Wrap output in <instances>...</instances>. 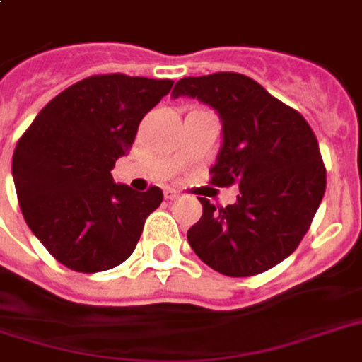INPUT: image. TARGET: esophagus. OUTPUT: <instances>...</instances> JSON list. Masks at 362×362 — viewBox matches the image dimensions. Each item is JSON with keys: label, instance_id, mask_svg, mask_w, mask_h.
I'll return each mask as SVG.
<instances>
[{"label": "esophagus", "instance_id": "esophagus-1", "mask_svg": "<svg viewBox=\"0 0 362 362\" xmlns=\"http://www.w3.org/2000/svg\"><path fill=\"white\" fill-rule=\"evenodd\" d=\"M176 197H180V194H178L176 189H173V188L165 189V199H168V202H173V199H176Z\"/></svg>", "mask_w": 362, "mask_h": 362}]
</instances>
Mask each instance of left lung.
<instances>
[{
  "instance_id": "obj_1",
  "label": "left lung",
  "mask_w": 362,
  "mask_h": 362,
  "mask_svg": "<svg viewBox=\"0 0 362 362\" xmlns=\"http://www.w3.org/2000/svg\"><path fill=\"white\" fill-rule=\"evenodd\" d=\"M197 98L222 119V149L211 170L218 188L240 186L234 205L199 197L188 230L195 255L221 274L255 276L282 263L303 240L326 189L317 136L303 115L238 72L188 76L173 98Z\"/></svg>"
}]
</instances>
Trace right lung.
<instances>
[{
	"label": "right lung",
	"mask_w": 362,
	"mask_h": 362,
	"mask_svg": "<svg viewBox=\"0 0 362 362\" xmlns=\"http://www.w3.org/2000/svg\"><path fill=\"white\" fill-rule=\"evenodd\" d=\"M173 80L95 74L55 95L18 138L13 180L30 230L59 263L101 272L124 263L163 202L115 184L111 168Z\"/></svg>",
	"instance_id": "obj_1"
}]
</instances>
